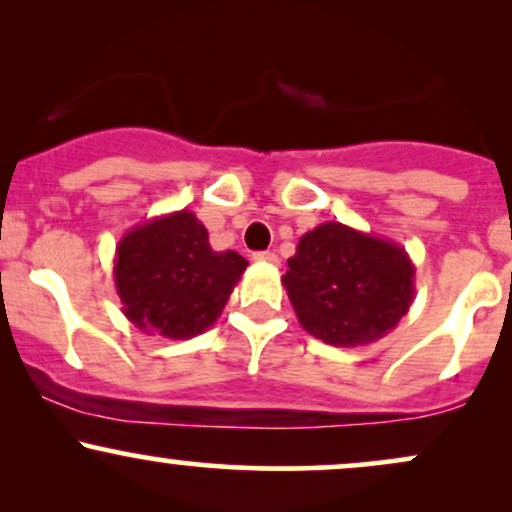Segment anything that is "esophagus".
<instances>
[{
    "mask_svg": "<svg viewBox=\"0 0 512 512\" xmlns=\"http://www.w3.org/2000/svg\"><path fill=\"white\" fill-rule=\"evenodd\" d=\"M252 260L255 262H262V264H279V255H276V252H255V255H252Z\"/></svg>",
    "mask_w": 512,
    "mask_h": 512,
    "instance_id": "34e87169",
    "label": "esophagus"
}]
</instances>
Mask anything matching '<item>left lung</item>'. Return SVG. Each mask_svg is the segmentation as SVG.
<instances>
[{
	"label": "left lung",
	"mask_w": 512,
	"mask_h": 512,
	"mask_svg": "<svg viewBox=\"0 0 512 512\" xmlns=\"http://www.w3.org/2000/svg\"><path fill=\"white\" fill-rule=\"evenodd\" d=\"M414 274L402 245L327 221L298 240L281 281L305 332L332 346H361L409 313Z\"/></svg>",
	"instance_id": "1"
}]
</instances>
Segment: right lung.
Instances as JSON below:
<instances>
[{
	"label": "right lung",
	"mask_w": 512,
	"mask_h": 512,
	"mask_svg": "<svg viewBox=\"0 0 512 512\" xmlns=\"http://www.w3.org/2000/svg\"><path fill=\"white\" fill-rule=\"evenodd\" d=\"M115 289L134 327L166 339H190L219 320L248 260L216 252L192 211L129 228L115 248Z\"/></svg>",
	"instance_id": "1"
}]
</instances>
